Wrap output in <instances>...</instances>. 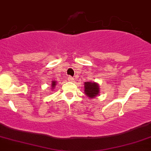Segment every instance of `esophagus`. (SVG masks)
<instances>
[{
	"label": "esophagus",
	"instance_id": "esophagus-1",
	"mask_svg": "<svg viewBox=\"0 0 151 151\" xmlns=\"http://www.w3.org/2000/svg\"><path fill=\"white\" fill-rule=\"evenodd\" d=\"M74 78H73V77H71V76H69V77H68V81H74Z\"/></svg>",
	"mask_w": 151,
	"mask_h": 151
}]
</instances>
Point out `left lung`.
Here are the masks:
<instances>
[{
    "label": "left lung",
    "instance_id": "left-lung-1",
    "mask_svg": "<svg viewBox=\"0 0 151 151\" xmlns=\"http://www.w3.org/2000/svg\"><path fill=\"white\" fill-rule=\"evenodd\" d=\"M84 93L90 99H93L99 93V86L96 82H86L84 83Z\"/></svg>",
    "mask_w": 151,
    "mask_h": 151
}]
</instances>
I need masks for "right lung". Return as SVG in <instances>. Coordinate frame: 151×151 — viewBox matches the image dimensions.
Returning <instances> with one entry per match:
<instances>
[{
    "label": "right lung",
    "mask_w": 151,
    "mask_h": 151,
    "mask_svg": "<svg viewBox=\"0 0 151 151\" xmlns=\"http://www.w3.org/2000/svg\"><path fill=\"white\" fill-rule=\"evenodd\" d=\"M56 86H57V81L53 80V81L52 82V85H51V89H52V90L55 89V88L56 87Z\"/></svg>",
    "instance_id": "add662e5"
}]
</instances>
